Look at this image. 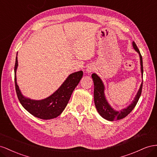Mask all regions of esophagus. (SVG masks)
Instances as JSON below:
<instances>
[{"mask_svg": "<svg viewBox=\"0 0 157 157\" xmlns=\"http://www.w3.org/2000/svg\"><path fill=\"white\" fill-rule=\"evenodd\" d=\"M87 71L88 73H91V71H93V68H91V67H88L87 69Z\"/></svg>", "mask_w": 157, "mask_h": 157, "instance_id": "obj_1", "label": "esophagus"}]
</instances>
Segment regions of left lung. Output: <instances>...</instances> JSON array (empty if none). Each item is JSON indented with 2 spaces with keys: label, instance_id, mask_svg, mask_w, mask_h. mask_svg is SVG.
I'll use <instances>...</instances> for the list:
<instances>
[{
  "label": "left lung",
  "instance_id": "8db88e82",
  "mask_svg": "<svg viewBox=\"0 0 157 157\" xmlns=\"http://www.w3.org/2000/svg\"><path fill=\"white\" fill-rule=\"evenodd\" d=\"M132 45L133 48L138 52L140 58V64H141V75L143 77V59L141 55V53L139 50L135 42L133 41ZM91 77L93 78V81L94 83V102H95V107L99 114L102 118L109 120V121H114L122 119L126 117L129 113H131L132 110L135 108L137 102L140 98L143 87V82L141 84L140 87L137 93L134 100L132 101L131 105H129L127 108L122 109L120 110H115L111 107L108 101H106L105 95V86L102 83L101 79L98 77L96 74H93Z\"/></svg>",
  "mask_w": 157,
  "mask_h": 157
}]
</instances>
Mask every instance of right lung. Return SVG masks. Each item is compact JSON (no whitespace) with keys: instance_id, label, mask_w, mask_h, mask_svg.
<instances>
[{"instance_id":"add662e5","label":"right lung","mask_w":157,"mask_h":157,"mask_svg":"<svg viewBox=\"0 0 157 157\" xmlns=\"http://www.w3.org/2000/svg\"><path fill=\"white\" fill-rule=\"evenodd\" d=\"M17 58H16L14 66V80L16 91L17 98L24 108L38 118L49 120L59 116L64 109L71 97L74 89L83 77V71H79L71 74L51 96L42 100H32L22 95L16 82V70L17 68Z\"/></svg>"}]
</instances>
